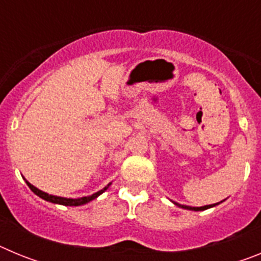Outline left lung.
Returning <instances> with one entry per match:
<instances>
[{"label": "left lung", "instance_id": "1", "mask_svg": "<svg viewBox=\"0 0 261 261\" xmlns=\"http://www.w3.org/2000/svg\"><path fill=\"white\" fill-rule=\"evenodd\" d=\"M174 202L175 205H176V206H179V208H183V209H187V211H195V212H199V211H205V209H209V208H213V206H216V205H218L220 204V202H217V204H212V205H205V206H197V208H196V206H188V205H181V204H177V202H175V201H172ZM222 202V201H221Z\"/></svg>", "mask_w": 261, "mask_h": 261}]
</instances>
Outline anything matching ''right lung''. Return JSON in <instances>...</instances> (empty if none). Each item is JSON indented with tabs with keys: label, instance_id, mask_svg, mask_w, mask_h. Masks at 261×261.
<instances>
[{
	"label": "right lung",
	"instance_id": "1",
	"mask_svg": "<svg viewBox=\"0 0 261 261\" xmlns=\"http://www.w3.org/2000/svg\"><path fill=\"white\" fill-rule=\"evenodd\" d=\"M24 180H26V179H24ZM26 183H27V186L30 187V190H31L32 192L35 193V195H38L39 197H41V199H43V200H45V201L53 202V204L65 205V206H80V205H85V204H87V202L93 201L94 199H96L98 196L102 195V193L105 192L106 190H107L108 187L111 186V183L107 184V186H106L105 188H103V190L98 191V192H96V193H93V195H91V196H85V197H81V199H66V197H60V196L48 195V193H45V192H43V191L38 190V188L32 186V184L30 183V181L26 180Z\"/></svg>",
	"mask_w": 261,
	"mask_h": 261
}]
</instances>
